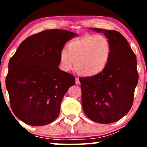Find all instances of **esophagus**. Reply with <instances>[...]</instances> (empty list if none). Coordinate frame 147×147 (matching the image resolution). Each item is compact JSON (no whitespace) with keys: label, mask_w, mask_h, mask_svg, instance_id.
<instances>
[{"label":"esophagus","mask_w":147,"mask_h":147,"mask_svg":"<svg viewBox=\"0 0 147 147\" xmlns=\"http://www.w3.org/2000/svg\"><path fill=\"white\" fill-rule=\"evenodd\" d=\"M75 79H76V81H75L76 84H77V85H78V84H80V80H79L78 77H76Z\"/></svg>","instance_id":"esophagus-1"}]
</instances>
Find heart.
Segmentation results:
<instances>
[{
	"label": "heart",
	"instance_id": "b5f03b06",
	"mask_svg": "<svg viewBox=\"0 0 147 147\" xmlns=\"http://www.w3.org/2000/svg\"><path fill=\"white\" fill-rule=\"evenodd\" d=\"M66 50L59 54L61 67L69 71L75 61L77 71L85 76H93L102 73L108 63L111 45L102 35H87L69 42Z\"/></svg>",
	"mask_w": 147,
	"mask_h": 147
}]
</instances>
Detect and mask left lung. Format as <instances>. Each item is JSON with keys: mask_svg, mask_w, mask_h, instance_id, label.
Returning <instances> with one entry per match:
<instances>
[{"mask_svg": "<svg viewBox=\"0 0 147 147\" xmlns=\"http://www.w3.org/2000/svg\"><path fill=\"white\" fill-rule=\"evenodd\" d=\"M102 33L111 45L105 69L97 75L80 78L82 104L86 116L101 124L119 121L132 106L138 82L136 56L126 39L119 32L92 28Z\"/></svg>", "mask_w": 147, "mask_h": 147, "instance_id": "8db88e82", "label": "left lung"}]
</instances>
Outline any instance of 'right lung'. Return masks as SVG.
Instances as JSON below:
<instances>
[{
    "label": "right lung",
    "instance_id": "add662e5",
    "mask_svg": "<svg viewBox=\"0 0 147 147\" xmlns=\"http://www.w3.org/2000/svg\"><path fill=\"white\" fill-rule=\"evenodd\" d=\"M77 34L46 30L20 44L9 59L6 78L14 115L31 126H43L58 117L63 98L75 83L73 74L59 69V54Z\"/></svg>",
    "mask_w": 147,
    "mask_h": 147
}]
</instances>
